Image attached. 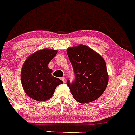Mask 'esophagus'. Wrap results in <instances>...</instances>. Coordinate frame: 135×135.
<instances>
[{
	"instance_id": "obj_1",
	"label": "esophagus",
	"mask_w": 135,
	"mask_h": 135,
	"mask_svg": "<svg viewBox=\"0 0 135 135\" xmlns=\"http://www.w3.org/2000/svg\"><path fill=\"white\" fill-rule=\"evenodd\" d=\"M61 80L63 81V83H66V77H62L61 78Z\"/></svg>"
}]
</instances>
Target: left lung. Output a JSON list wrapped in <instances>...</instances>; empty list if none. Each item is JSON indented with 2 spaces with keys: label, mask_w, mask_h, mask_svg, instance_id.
Returning a JSON list of instances; mask_svg holds the SVG:
<instances>
[{
  "label": "left lung",
  "mask_w": 135,
  "mask_h": 135,
  "mask_svg": "<svg viewBox=\"0 0 135 135\" xmlns=\"http://www.w3.org/2000/svg\"><path fill=\"white\" fill-rule=\"evenodd\" d=\"M68 56L75 73V80L67 81L73 98L86 103L99 98L106 89L109 75L102 56L84 45L69 47Z\"/></svg>",
  "instance_id": "left-lung-1"
}]
</instances>
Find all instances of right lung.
Here are the masks:
<instances>
[{
	"instance_id": "right-lung-1",
	"label": "right lung",
	"mask_w": 135,
	"mask_h": 135,
	"mask_svg": "<svg viewBox=\"0 0 135 135\" xmlns=\"http://www.w3.org/2000/svg\"><path fill=\"white\" fill-rule=\"evenodd\" d=\"M57 53L53 49L40 50L27 58L22 67L21 79L28 96L37 101H46L53 95L56 86L63 82L52 75L48 64Z\"/></svg>"
}]
</instances>
